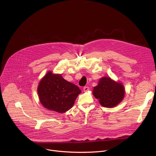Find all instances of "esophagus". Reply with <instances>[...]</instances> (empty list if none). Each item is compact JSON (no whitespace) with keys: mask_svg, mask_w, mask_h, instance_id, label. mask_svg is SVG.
<instances>
[{"mask_svg":"<svg viewBox=\"0 0 156 156\" xmlns=\"http://www.w3.org/2000/svg\"><path fill=\"white\" fill-rule=\"evenodd\" d=\"M89 90H90V87H89L88 86H85L83 87L84 92H87Z\"/></svg>","mask_w":156,"mask_h":156,"instance_id":"34e87169","label":"esophagus"}]
</instances>
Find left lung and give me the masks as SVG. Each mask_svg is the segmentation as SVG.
Here are the masks:
<instances>
[{
  "mask_svg": "<svg viewBox=\"0 0 156 156\" xmlns=\"http://www.w3.org/2000/svg\"><path fill=\"white\" fill-rule=\"evenodd\" d=\"M125 93L122 83L107 76L101 78L93 91V94L99 100L101 105L107 108H112L120 103Z\"/></svg>",
  "mask_w": 156,
  "mask_h": 156,
  "instance_id": "obj_1",
  "label": "left lung"
}]
</instances>
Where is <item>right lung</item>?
<instances>
[{"label": "right lung", "mask_w": 156, "mask_h": 156, "mask_svg": "<svg viewBox=\"0 0 156 156\" xmlns=\"http://www.w3.org/2000/svg\"><path fill=\"white\" fill-rule=\"evenodd\" d=\"M81 93L77 86L51 71L40 80L37 87L39 101L44 107L59 113L70 110Z\"/></svg>", "instance_id": "obj_1"}]
</instances>
